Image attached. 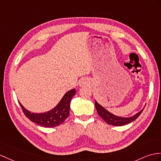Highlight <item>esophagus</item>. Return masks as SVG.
Listing matches in <instances>:
<instances>
[{
	"instance_id": "1",
	"label": "esophagus",
	"mask_w": 161,
	"mask_h": 161,
	"mask_svg": "<svg viewBox=\"0 0 161 161\" xmlns=\"http://www.w3.org/2000/svg\"><path fill=\"white\" fill-rule=\"evenodd\" d=\"M87 83H88V82H87V80H86L82 79V80H81L80 81V87L84 86L86 85Z\"/></svg>"
}]
</instances>
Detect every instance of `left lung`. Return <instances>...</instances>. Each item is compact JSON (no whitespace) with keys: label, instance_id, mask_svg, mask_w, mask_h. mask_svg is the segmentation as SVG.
<instances>
[{"label":"left lung","instance_id":"obj_1","mask_svg":"<svg viewBox=\"0 0 161 161\" xmlns=\"http://www.w3.org/2000/svg\"><path fill=\"white\" fill-rule=\"evenodd\" d=\"M95 106L97 109V111L98 113V114L103 119L104 121H105V122H106L108 124L114 125V126L125 125L134 121V120H136L144 109L143 108V109L139 112V113L132 116V117H119V116H117L113 113H111L110 112L107 110L105 108L103 107L102 105H100V104L97 102L96 100H95Z\"/></svg>","mask_w":161,"mask_h":161}]
</instances>
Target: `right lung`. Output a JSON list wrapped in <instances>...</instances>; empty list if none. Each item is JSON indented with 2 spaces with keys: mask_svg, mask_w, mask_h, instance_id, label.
<instances>
[{
  "mask_svg": "<svg viewBox=\"0 0 161 161\" xmlns=\"http://www.w3.org/2000/svg\"><path fill=\"white\" fill-rule=\"evenodd\" d=\"M76 90L73 88L66 92L57 105L53 109L45 113H34L22 105L19 102L22 110L30 121L44 128H54L61 125L65 119L69 117L70 112V104L73 97L75 95Z\"/></svg>",
  "mask_w": 161,
  "mask_h": 161,
  "instance_id": "add662e5",
  "label": "right lung"
}]
</instances>
